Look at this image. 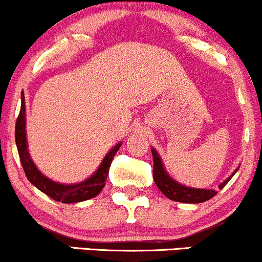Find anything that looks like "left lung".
Wrapping results in <instances>:
<instances>
[{
  "mask_svg": "<svg viewBox=\"0 0 262 262\" xmlns=\"http://www.w3.org/2000/svg\"><path fill=\"white\" fill-rule=\"evenodd\" d=\"M151 154L152 159H154V170H152L154 181L159 189H160L167 198H170V200L182 203H202L210 200V198H213L218 193L214 189L189 188L180 185V183H177L176 181H173V180L166 173L164 166H162V162L160 160V156L158 155V152H156L154 149H151ZM234 173L229 177V179L225 180V181L219 186V188H223L224 186L230 181V179L234 176Z\"/></svg>",
  "mask_w": 262,
  "mask_h": 262,
  "instance_id": "obj_1",
  "label": "left lung"
}]
</instances>
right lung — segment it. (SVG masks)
<instances>
[{
	"instance_id": "right-lung-1",
	"label": "right lung",
	"mask_w": 262,
	"mask_h": 262,
	"mask_svg": "<svg viewBox=\"0 0 262 262\" xmlns=\"http://www.w3.org/2000/svg\"><path fill=\"white\" fill-rule=\"evenodd\" d=\"M14 137H16V144L18 155H19L20 164L27 179L31 181L38 189H40L43 193L53 198L54 201H58L61 203H75L82 202V201L90 200L97 196L103 189L106 185V180L110 172L111 164L114 155L117 154L122 144H117L114 148L106 155V158L102 161L101 166L96 171V173L90 177L86 181L77 183V185H60L45 177L43 173L37 169L34 162L32 161L29 156L28 148H27L26 139V106H25V95L22 92V104L20 111L18 114L16 122V129H14Z\"/></svg>"
}]
</instances>
